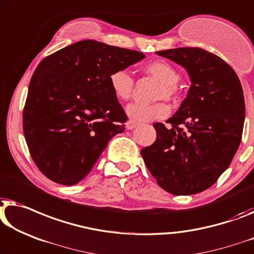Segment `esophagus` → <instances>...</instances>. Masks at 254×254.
<instances>
[{
	"mask_svg": "<svg viewBox=\"0 0 254 254\" xmlns=\"http://www.w3.org/2000/svg\"><path fill=\"white\" fill-rule=\"evenodd\" d=\"M136 126H137V124L133 123V121H128V123L126 124L127 129H134V128H136Z\"/></svg>",
	"mask_w": 254,
	"mask_h": 254,
	"instance_id": "34e87169",
	"label": "esophagus"
}]
</instances>
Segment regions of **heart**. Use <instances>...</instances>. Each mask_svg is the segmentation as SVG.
Instances as JSON below:
<instances>
[{"label":"heart","instance_id":"heart-1","mask_svg":"<svg viewBox=\"0 0 254 254\" xmlns=\"http://www.w3.org/2000/svg\"><path fill=\"white\" fill-rule=\"evenodd\" d=\"M143 69L146 74L151 75L161 83L157 95L158 100H165V98L168 101L175 100L178 94L176 84L180 81V73L174 66L166 61H153L146 64ZM109 82L113 95L119 101L126 102L133 95L134 80L125 69L112 72ZM126 115L129 121H133L135 124L150 123L153 120L166 118L170 115V106L164 102L151 105L135 103L127 106Z\"/></svg>","mask_w":254,"mask_h":254}]
</instances>
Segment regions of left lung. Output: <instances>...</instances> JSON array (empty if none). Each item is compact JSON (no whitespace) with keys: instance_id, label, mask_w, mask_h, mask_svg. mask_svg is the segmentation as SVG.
Wrapping results in <instances>:
<instances>
[{"instance_id":"8db88e82","label":"left lung","mask_w":254,"mask_h":254,"mask_svg":"<svg viewBox=\"0 0 254 254\" xmlns=\"http://www.w3.org/2000/svg\"><path fill=\"white\" fill-rule=\"evenodd\" d=\"M156 54L186 68L191 86L167 120L171 127L154 124L156 142L142 149L141 154L167 192H201L227 170L240 146L245 119L242 84L225 61L199 48Z\"/></svg>"}]
</instances>
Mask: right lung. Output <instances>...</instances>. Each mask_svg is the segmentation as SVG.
<instances>
[{
  "label": "right lung",
  "mask_w": 254,
  "mask_h": 254,
  "mask_svg": "<svg viewBox=\"0 0 254 254\" xmlns=\"http://www.w3.org/2000/svg\"><path fill=\"white\" fill-rule=\"evenodd\" d=\"M136 50L83 40L46 57L33 73L23 113L31 156L48 179L86 178L127 116L113 95L112 72L144 60Z\"/></svg>",
  "instance_id": "1"
}]
</instances>
